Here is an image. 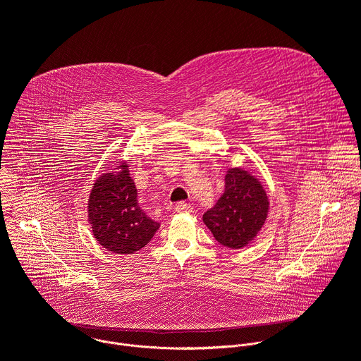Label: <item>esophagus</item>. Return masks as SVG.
Segmentation results:
<instances>
[{"mask_svg": "<svg viewBox=\"0 0 361 361\" xmlns=\"http://www.w3.org/2000/svg\"><path fill=\"white\" fill-rule=\"evenodd\" d=\"M176 212H178V214H190V212H192V207L190 204H187V202H178L176 205Z\"/></svg>", "mask_w": 361, "mask_h": 361, "instance_id": "obj_1", "label": "esophagus"}]
</instances>
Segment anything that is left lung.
<instances>
[{
	"label": "left lung",
	"mask_w": 361,
	"mask_h": 361,
	"mask_svg": "<svg viewBox=\"0 0 361 361\" xmlns=\"http://www.w3.org/2000/svg\"><path fill=\"white\" fill-rule=\"evenodd\" d=\"M269 208V197L259 178L247 170L231 167L225 176V192L202 221L221 245L242 249L262 231Z\"/></svg>",
	"instance_id": "1"
}]
</instances>
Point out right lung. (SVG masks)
<instances>
[{
  "label": "right lung",
  "instance_id": "obj_1",
  "mask_svg": "<svg viewBox=\"0 0 361 361\" xmlns=\"http://www.w3.org/2000/svg\"><path fill=\"white\" fill-rule=\"evenodd\" d=\"M87 212L95 240L116 255H132L140 250L160 228L159 222L140 209L126 161H119L116 169L95 180Z\"/></svg>",
  "mask_w": 361,
  "mask_h": 361
}]
</instances>
